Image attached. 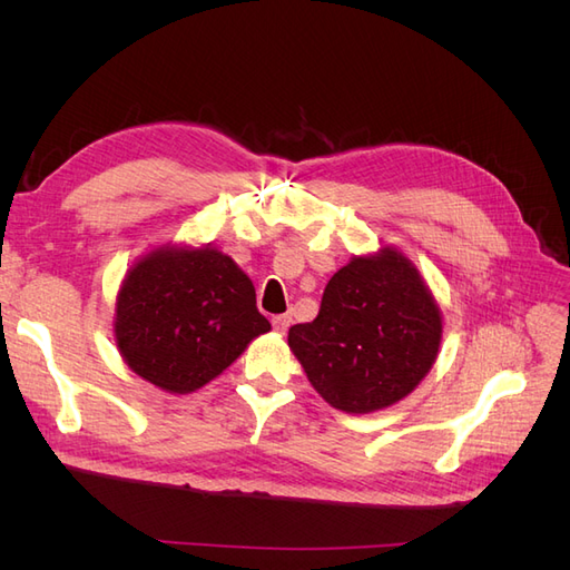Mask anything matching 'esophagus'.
Returning a JSON list of instances; mask_svg holds the SVG:
<instances>
[{"instance_id": "obj_1", "label": "esophagus", "mask_w": 570, "mask_h": 570, "mask_svg": "<svg viewBox=\"0 0 570 570\" xmlns=\"http://www.w3.org/2000/svg\"><path fill=\"white\" fill-rule=\"evenodd\" d=\"M273 327H275V331H278V333H285L287 331V327H289V323H292V316L289 314H281V316H273Z\"/></svg>"}]
</instances>
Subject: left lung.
I'll return each instance as SVG.
<instances>
[{
  "label": "left lung",
  "instance_id": "obj_1",
  "mask_svg": "<svg viewBox=\"0 0 570 570\" xmlns=\"http://www.w3.org/2000/svg\"><path fill=\"white\" fill-rule=\"evenodd\" d=\"M440 342L433 292L411 258L390 245L352 256L327 281L318 316L287 333L308 383L344 413L402 402L433 368Z\"/></svg>",
  "mask_w": 570,
  "mask_h": 570
}]
</instances>
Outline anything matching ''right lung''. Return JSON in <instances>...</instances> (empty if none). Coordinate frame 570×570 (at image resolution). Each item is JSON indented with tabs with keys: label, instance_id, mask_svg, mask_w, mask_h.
I'll list each match as a JSON object with an SVG mask.
<instances>
[{
	"label": "right lung",
	"instance_id": "obj_1",
	"mask_svg": "<svg viewBox=\"0 0 570 570\" xmlns=\"http://www.w3.org/2000/svg\"><path fill=\"white\" fill-rule=\"evenodd\" d=\"M271 331L249 275L214 245H161L128 268L114 337L128 368L170 394L212 383Z\"/></svg>",
	"mask_w": 570,
	"mask_h": 570
}]
</instances>
